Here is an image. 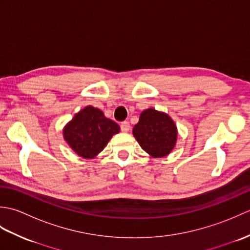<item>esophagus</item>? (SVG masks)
<instances>
[{
    "label": "esophagus",
    "instance_id": "obj_1",
    "mask_svg": "<svg viewBox=\"0 0 250 250\" xmlns=\"http://www.w3.org/2000/svg\"><path fill=\"white\" fill-rule=\"evenodd\" d=\"M120 128H121L122 132H129L131 125H130V124H129L128 121H124V122H121Z\"/></svg>",
    "mask_w": 250,
    "mask_h": 250
}]
</instances>
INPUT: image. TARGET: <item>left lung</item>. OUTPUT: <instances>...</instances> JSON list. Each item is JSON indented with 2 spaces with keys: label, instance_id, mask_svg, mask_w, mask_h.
<instances>
[{
  "label": "left lung",
  "instance_id": "1",
  "mask_svg": "<svg viewBox=\"0 0 250 250\" xmlns=\"http://www.w3.org/2000/svg\"><path fill=\"white\" fill-rule=\"evenodd\" d=\"M133 135L147 153L153 158H162L174 149L177 128L167 114L148 108L141 114L133 128Z\"/></svg>",
  "mask_w": 250,
  "mask_h": 250
}]
</instances>
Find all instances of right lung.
Masks as SVG:
<instances>
[{
    "instance_id": "right-lung-1",
    "label": "right lung",
    "mask_w": 250,
    "mask_h": 250,
    "mask_svg": "<svg viewBox=\"0 0 250 250\" xmlns=\"http://www.w3.org/2000/svg\"><path fill=\"white\" fill-rule=\"evenodd\" d=\"M120 131L103 111L89 105L77 113L63 129V137L79 157L93 159L104 149L114 134Z\"/></svg>"
}]
</instances>
